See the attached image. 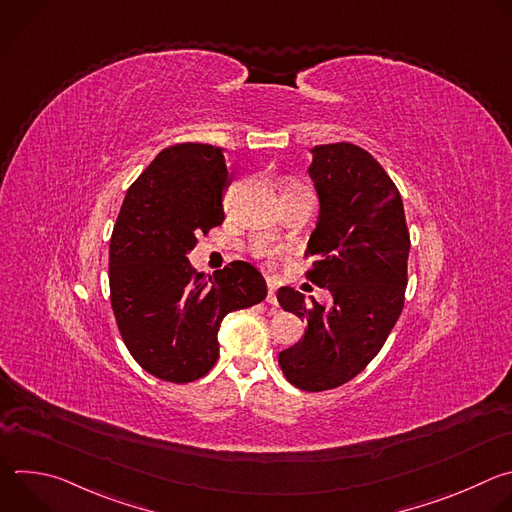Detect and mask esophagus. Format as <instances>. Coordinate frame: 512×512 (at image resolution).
<instances>
[{
	"mask_svg": "<svg viewBox=\"0 0 512 512\" xmlns=\"http://www.w3.org/2000/svg\"><path fill=\"white\" fill-rule=\"evenodd\" d=\"M275 289H277V285H275L273 281H269V291H267V304H269V306H273V310L277 308V296H275Z\"/></svg>",
	"mask_w": 512,
	"mask_h": 512,
	"instance_id": "1",
	"label": "esophagus"
}]
</instances>
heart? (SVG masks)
I'll return each instance as SVG.
<instances>
[{
  "label": "heart",
  "mask_w": 512,
  "mask_h": 512,
  "mask_svg": "<svg viewBox=\"0 0 512 512\" xmlns=\"http://www.w3.org/2000/svg\"><path fill=\"white\" fill-rule=\"evenodd\" d=\"M291 188H300V186H289L287 190H291ZM257 253H259V255H263V257H269L273 251H271L269 247H259V249H257Z\"/></svg>",
  "instance_id": "1"
}]
</instances>
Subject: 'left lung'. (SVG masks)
Wrapping results in <instances>:
<instances>
[{
    "mask_svg": "<svg viewBox=\"0 0 512 512\" xmlns=\"http://www.w3.org/2000/svg\"><path fill=\"white\" fill-rule=\"evenodd\" d=\"M310 152L320 214L308 279L330 289L332 306L279 287V306L308 324L279 352V367L298 389L326 391L354 379L385 344L403 308L411 243L401 194L367 150L342 141Z\"/></svg>",
    "mask_w": 512,
    "mask_h": 512,
    "instance_id": "left-lung-1",
    "label": "left lung"
}]
</instances>
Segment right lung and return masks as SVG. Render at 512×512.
I'll return each mask as SVG.
<instances>
[{
	"label": "right lung",
	"instance_id": "1",
	"mask_svg": "<svg viewBox=\"0 0 512 512\" xmlns=\"http://www.w3.org/2000/svg\"><path fill=\"white\" fill-rule=\"evenodd\" d=\"M231 184L223 150L178 143L162 150L125 194L109 245L111 306L121 338L143 371L190 383L218 358L227 314L265 300L267 283L247 261L206 277L188 253L225 221Z\"/></svg>",
	"mask_w": 512,
	"mask_h": 512
}]
</instances>
